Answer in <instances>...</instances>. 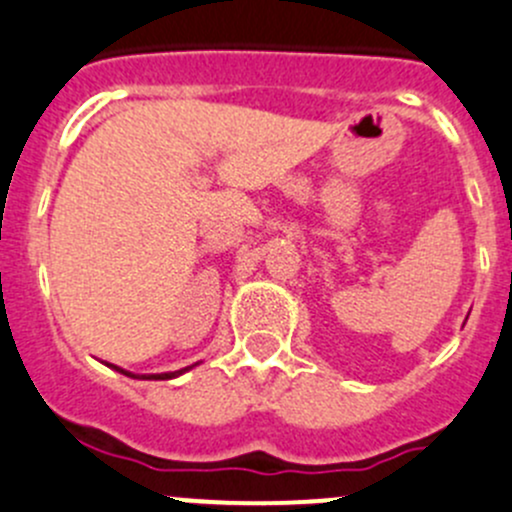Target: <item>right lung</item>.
I'll list each match as a JSON object with an SVG mask.
<instances>
[{
  "instance_id": "obj_1",
  "label": "right lung",
  "mask_w": 512,
  "mask_h": 512,
  "mask_svg": "<svg viewBox=\"0 0 512 512\" xmlns=\"http://www.w3.org/2000/svg\"><path fill=\"white\" fill-rule=\"evenodd\" d=\"M118 371H123V369H118ZM123 374L133 376V374H128V371H123ZM178 374H183V371H170V374H151V376H146V379H173V376H178Z\"/></svg>"
}]
</instances>
